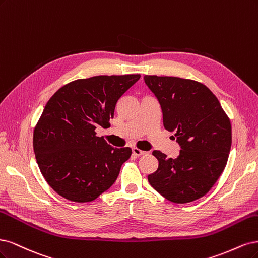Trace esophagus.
I'll return each mask as SVG.
<instances>
[{
    "label": "esophagus",
    "instance_id": "1",
    "mask_svg": "<svg viewBox=\"0 0 258 258\" xmlns=\"http://www.w3.org/2000/svg\"><path fill=\"white\" fill-rule=\"evenodd\" d=\"M132 151H133V154L136 155V156H141V155H145V154L147 153L146 151L139 150V149H137V148H133V149H132Z\"/></svg>",
    "mask_w": 258,
    "mask_h": 258
}]
</instances>
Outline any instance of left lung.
Here are the masks:
<instances>
[{"label":"left lung","mask_w":258,"mask_h":258,"mask_svg":"<svg viewBox=\"0 0 258 258\" xmlns=\"http://www.w3.org/2000/svg\"><path fill=\"white\" fill-rule=\"evenodd\" d=\"M161 105L164 127L176 132V159L154 150L159 167L149 183L176 204L196 201L209 192L225 168L231 147V126L211 91L201 82L179 77H144Z\"/></svg>","instance_id":"1"}]
</instances>
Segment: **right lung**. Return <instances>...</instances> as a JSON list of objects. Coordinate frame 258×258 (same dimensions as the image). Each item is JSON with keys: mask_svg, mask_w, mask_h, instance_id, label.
Here are the masks:
<instances>
[{"mask_svg": "<svg viewBox=\"0 0 258 258\" xmlns=\"http://www.w3.org/2000/svg\"><path fill=\"white\" fill-rule=\"evenodd\" d=\"M140 75L95 76L59 89L33 135L36 162L47 183L75 203L96 199L117 180L131 148H113L95 130L108 127L120 97Z\"/></svg>", "mask_w": 258, "mask_h": 258, "instance_id": "obj_1", "label": "right lung"}]
</instances>
